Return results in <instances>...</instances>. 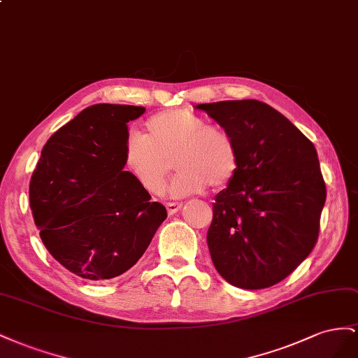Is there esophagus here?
<instances>
[{"label": "esophagus", "mask_w": 358, "mask_h": 358, "mask_svg": "<svg viewBox=\"0 0 358 358\" xmlns=\"http://www.w3.org/2000/svg\"><path fill=\"white\" fill-rule=\"evenodd\" d=\"M181 207H182V203H180V202H168L166 203V210H168L169 216H173V214L178 213L181 210Z\"/></svg>", "instance_id": "34e87169"}]
</instances>
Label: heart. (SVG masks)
<instances>
[{"label":"heart","instance_id":"b5f03b06","mask_svg":"<svg viewBox=\"0 0 358 358\" xmlns=\"http://www.w3.org/2000/svg\"><path fill=\"white\" fill-rule=\"evenodd\" d=\"M147 134L127 139L126 166L139 185L159 193L165 185L171 160L177 173L168 193L185 198L206 190L223 189L238 172L240 156L236 141L227 130L208 122L189 109H169L152 115Z\"/></svg>","mask_w":358,"mask_h":358}]
</instances>
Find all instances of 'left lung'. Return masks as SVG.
I'll use <instances>...</instances> for the list:
<instances>
[{"label":"left lung","mask_w":358,"mask_h":358,"mask_svg":"<svg viewBox=\"0 0 358 358\" xmlns=\"http://www.w3.org/2000/svg\"><path fill=\"white\" fill-rule=\"evenodd\" d=\"M234 138L237 176L216 195L207 243L222 278L243 289L279 283L318 240L325 182L312 142L259 100L196 105Z\"/></svg>","instance_id":"left-lung-1"}]
</instances>
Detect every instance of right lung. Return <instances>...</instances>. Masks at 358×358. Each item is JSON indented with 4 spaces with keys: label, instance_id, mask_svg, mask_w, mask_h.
Instances as JSON below:
<instances>
[{
    "label": "right lung",
    "instance_id": "add662e5",
    "mask_svg": "<svg viewBox=\"0 0 358 358\" xmlns=\"http://www.w3.org/2000/svg\"><path fill=\"white\" fill-rule=\"evenodd\" d=\"M142 106L93 105L48 139L29 206L49 253L79 278L106 280L144 255L166 208L124 171L127 122Z\"/></svg>",
    "mask_w": 358,
    "mask_h": 358
}]
</instances>
